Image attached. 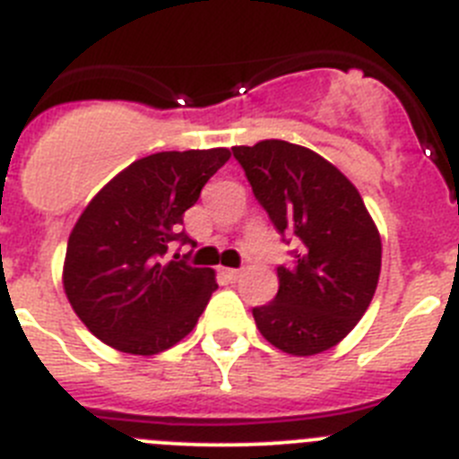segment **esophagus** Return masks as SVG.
<instances>
[{"label": "esophagus", "mask_w": 459, "mask_h": 459, "mask_svg": "<svg viewBox=\"0 0 459 459\" xmlns=\"http://www.w3.org/2000/svg\"><path fill=\"white\" fill-rule=\"evenodd\" d=\"M221 275L225 280H230V282H234V280H238L241 271H238V269H221Z\"/></svg>", "instance_id": "34e87169"}]
</instances>
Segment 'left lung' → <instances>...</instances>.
Segmentation results:
<instances>
[{
    "mask_svg": "<svg viewBox=\"0 0 459 459\" xmlns=\"http://www.w3.org/2000/svg\"><path fill=\"white\" fill-rule=\"evenodd\" d=\"M273 227L296 241L278 266V294L253 307L259 333L294 356L331 350L370 306L381 271V238L359 190L319 153L285 140L234 147Z\"/></svg>",
    "mask_w": 459,
    "mask_h": 459,
    "instance_id": "obj_1",
    "label": "left lung"
}]
</instances>
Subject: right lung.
Returning <instances> with one entry per match:
<instances>
[{
    "label": "right lung",
    "instance_id": "add662e5",
    "mask_svg": "<svg viewBox=\"0 0 459 459\" xmlns=\"http://www.w3.org/2000/svg\"><path fill=\"white\" fill-rule=\"evenodd\" d=\"M230 160L227 149L160 152L140 158L100 190L68 237L64 290L73 310L105 344L152 356L193 331L211 294V269L168 259L193 238L184 213Z\"/></svg>",
    "mask_w": 459,
    "mask_h": 459
}]
</instances>
